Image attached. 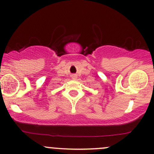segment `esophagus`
Wrapping results in <instances>:
<instances>
[{"mask_svg":"<svg viewBox=\"0 0 154 154\" xmlns=\"http://www.w3.org/2000/svg\"><path fill=\"white\" fill-rule=\"evenodd\" d=\"M72 78H73V79H77V76H76V75H74Z\"/></svg>","mask_w":154,"mask_h":154,"instance_id":"obj_1","label":"esophagus"}]
</instances>
